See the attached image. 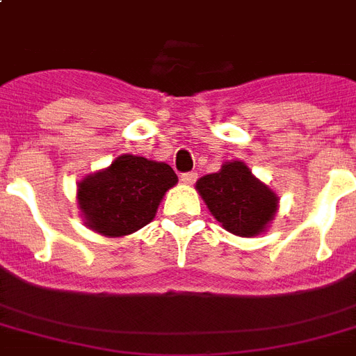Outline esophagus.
I'll return each mask as SVG.
<instances>
[{
	"label": "esophagus",
	"instance_id": "obj_1",
	"mask_svg": "<svg viewBox=\"0 0 356 356\" xmlns=\"http://www.w3.org/2000/svg\"><path fill=\"white\" fill-rule=\"evenodd\" d=\"M181 181H183L184 184H194L195 181H197V173L195 172H186L181 175Z\"/></svg>",
	"mask_w": 356,
	"mask_h": 356
}]
</instances>
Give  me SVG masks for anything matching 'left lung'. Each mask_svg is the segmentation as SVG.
<instances>
[{
	"label": "left lung",
	"mask_w": 356,
	"mask_h": 356,
	"mask_svg": "<svg viewBox=\"0 0 356 356\" xmlns=\"http://www.w3.org/2000/svg\"><path fill=\"white\" fill-rule=\"evenodd\" d=\"M209 211L236 236H259L275 218L279 197L254 177L243 162H225L222 170L195 183Z\"/></svg>",
	"instance_id": "left-lung-1"
}]
</instances>
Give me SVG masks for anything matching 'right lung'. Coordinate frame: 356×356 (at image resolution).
Here are the masks:
<instances>
[{"instance_id": "add662e5", "label": "right lung", "mask_w": 356, "mask_h": 356, "mask_svg": "<svg viewBox=\"0 0 356 356\" xmlns=\"http://www.w3.org/2000/svg\"><path fill=\"white\" fill-rule=\"evenodd\" d=\"M177 175L164 162L122 155L105 170L77 184V203L85 225L103 236H125L155 218Z\"/></svg>"}]
</instances>
